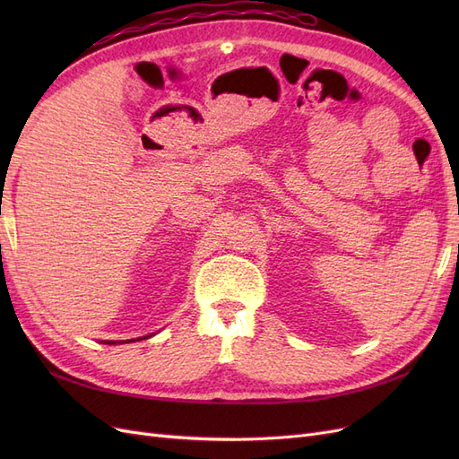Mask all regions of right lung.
Returning a JSON list of instances; mask_svg holds the SVG:
<instances>
[{
  "label": "right lung",
  "instance_id": "1",
  "mask_svg": "<svg viewBox=\"0 0 459 459\" xmlns=\"http://www.w3.org/2000/svg\"><path fill=\"white\" fill-rule=\"evenodd\" d=\"M110 344H115V341H113V342H110Z\"/></svg>",
  "mask_w": 459,
  "mask_h": 459
}]
</instances>
